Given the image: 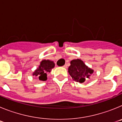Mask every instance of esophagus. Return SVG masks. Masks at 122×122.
Segmentation results:
<instances>
[{
    "label": "esophagus",
    "instance_id": "obj_1",
    "mask_svg": "<svg viewBox=\"0 0 122 122\" xmlns=\"http://www.w3.org/2000/svg\"><path fill=\"white\" fill-rule=\"evenodd\" d=\"M63 67L65 68H67V65H66H66H65L63 66Z\"/></svg>",
    "mask_w": 122,
    "mask_h": 122
}]
</instances>
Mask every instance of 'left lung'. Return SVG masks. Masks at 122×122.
<instances>
[{"mask_svg":"<svg viewBox=\"0 0 122 122\" xmlns=\"http://www.w3.org/2000/svg\"><path fill=\"white\" fill-rule=\"evenodd\" d=\"M93 71V69L87 66L80 59L72 60L68 67V73L72 79L80 83L84 82L86 79H90Z\"/></svg>","mask_w":122,"mask_h":122,"instance_id":"left-lung-1","label":"left lung"}]
</instances>
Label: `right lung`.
Returning a JSON list of instances; mask_svg holds the SVG:
<instances>
[{"instance_id": "right-lung-1", "label": "right lung", "mask_w": 122, "mask_h": 122, "mask_svg": "<svg viewBox=\"0 0 122 122\" xmlns=\"http://www.w3.org/2000/svg\"><path fill=\"white\" fill-rule=\"evenodd\" d=\"M54 66L55 63L53 61L50 60H43L40 62L38 68L33 72L32 75L38 77L40 81H45L47 80V73H50Z\"/></svg>"}]
</instances>
